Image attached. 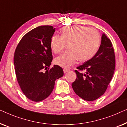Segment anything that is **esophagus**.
I'll return each mask as SVG.
<instances>
[{"label":"esophagus","instance_id":"obj_1","mask_svg":"<svg viewBox=\"0 0 127 127\" xmlns=\"http://www.w3.org/2000/svg\"><path fill=\"white\" fill-rule=\"evenodd\" d=\"M63 71H64V74H65V73H67V72H68V71H69V69H67V68H64L63 69Z\"/></svg>","mask_w":127,"mask_h":127}]
</instances>
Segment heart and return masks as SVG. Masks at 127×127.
<instances>
[{
	"instance_id": "heart-1",
	"label": "heart",
	"mask_w": 127,
	"mask_h": 127,
	"mask_svg": "<svg viewBox=\"0 0 127 127\" xmlns=\"http://www.w3.org/2000/svg\"><path fill=\"white\" fill-rule=\"evenodd\" d=\"M99 43V33L95 29L73 25L62 29L61 37L53 35L50 46L53 52L58 54L68 44V51L55 58L54 62L60 67L68 68L78 59L83 62L92 58L98 49Z\"/></svg>"
}]
</instances>
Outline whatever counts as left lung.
Instances as JSON below:
<instances>
[{
  "label": "left lung",
  "mask_w": 127,
  "mask_h": 127,
  "mask_svg": "<svg viewBox=\"0 0 127 127\" xmlns=\"http://www.w3.org/2000/svg\"><path fill=\"white\" fill-rule=\"evenodd\" d=\"M115 68V56L110 40L102 34L98 51L90 60L77 67L76 79L72 84L73 90L85 101H93L104 94Z\"/></svg>",
  "instance_id": "left-lung-1"
}]
</instances>
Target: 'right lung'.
<instances>
[{
  "label": "right lung",
  "mask_w": 127,
  "mask_h": 127,
  "mask_svg": "<svg viewBox=\"0 0 127 127\" xmlns=\"http://www.w3.org/2000/svg\"><path fill=\"white\" fill-rule=\"evenodd\" d=\"M55 28L44 25L26 33L16 48L14 57L15 74L22 92L28 99L40 102L46 98L53 90L56 79L63 76V69L51 65L50 42Z\"/></svg>",
  "instance_id": "1"
}]
</instances>
